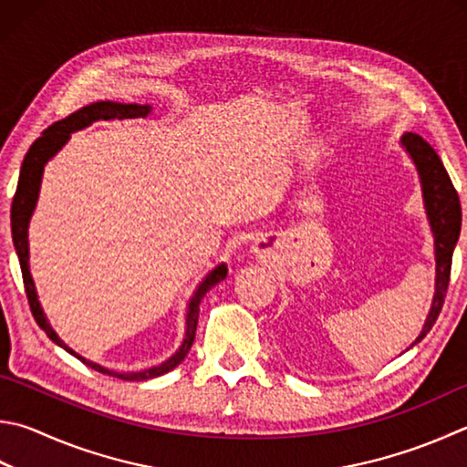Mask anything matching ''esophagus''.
Here are the masks:
<instances>
[{
  "label": "esophagus",
  "mask_w": 467,
  "mask_h": 467,
  "mask_svg": "<svg viewBox=\"0 0 467 467\" xmlns=\"http://www.w3.org/2000/svg\"><path fill=\"white\" fill-rule=\"evenodd\" d=\"M255 253H257L259 257H269L271 249L267 247V243H265V241H257V243H255Z\"/></svg>",
  "instance_id": "34e87169"
}]
</instances>
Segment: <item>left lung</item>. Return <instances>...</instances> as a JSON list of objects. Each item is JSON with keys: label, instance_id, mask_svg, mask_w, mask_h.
Here are the masks:
<instances>
[{"label": "left lung", "instance_id": "left-lung-1", "mask_svg": "<svg viewBox=\"0 0 467 467\" xmlns=\"http://www.w3.org/2000/svg\"><path fill=\"white\" fill-rule=\"evenodd\" d=\"M402 145L406 147V150H409L414 165L419 169L420 183H422V198H425L427 216L435 234V261H437L435 298H433V304H431V312L427 317L425 327H422L417 341L412 343L417 345L427 337L429 330L433 328L435 320L439 318V312L443 308L445 294L449 287V275H451L453 249L462 231V204H460V196H457L453 183L449 180V173L445 171V167L441 163L435 149L431 147L420 134H414V132L404 134Z\"/></svg>", "mask_w": 467, "mask_h": 467}]
</instances>
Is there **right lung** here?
I'll return each mask as SVG.
<instances>
[{
	"label": "right lung",
	"mask_w": 467,
	"mask_h": 467,
	"mask_svg": "<svg viewBox=\"0 0 467 467\" xmlns=\"http://www.w3.org/2000/svg\"><path fill=\"white\" fill-rule=\"evenodd\" d=\"M150 112V106H139V104H114V101H96V104H89L86 108L78 109L71 116H67L65 120H58L55 124H50L48 129L42 132V137L32 142V147L28 149L26 157L22 161V169H20V180H18V188H16L14 200H12V241L16 253H18L20 259V269H22V279H24V290H26V298L30 304V312L36 325L45 330L47 337L50 341H55L58 347H63L65 351H69L75 355L79 361L86 363L91 369L101 371L106 376H114L118 379H129V381H142V379H150L157 376H163L167 371H171L173 368L180 366V363L185 359V355L190 353L193 338H196V327H198V315H200V302L204 298L206 292L212 285H216L218 282H223L226 277V265H218L214 271H210L206 275L204 282L198 285L196 294L190 300V308H188V318H185V338L173 358H169L167 361L159 363L157 368H149L142 371H130V374H118V371L106 369L98 366V363H91L88 359H83L81 355L69 349L61 338L57 337V333L47 322L45 312H42L40 304L36 300V287H34V282L30 277V269H28V223L30 216L34 212V206H36L38 200V192H40V182H42V171H45L47 161L55 155V152L61 149L67 140L71 139V132L81 130L89 126L96 120H112V118H118V120H124V118H142Z\"/></svg>",
	"instance_id": "add662e5"
}]
</instances>
